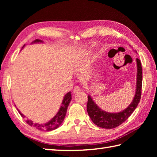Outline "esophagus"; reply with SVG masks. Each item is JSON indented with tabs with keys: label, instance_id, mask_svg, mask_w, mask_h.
Segmentation results:
<instances>
[{
	"label": "esophagus",
	"instance_id": "34e87169",
	"mask_svg": "<svg viewBox=\"0 0 157 157\" xmlns=\"http://www.w3.org/2000/svg\"><path fill=\"white\" fill-rule=\"evenodd\" d=\"M73 92L74 93H77L78 92H80L81 91V88L79 87V86H75L74 88H73Z\"/></svg>",
	"mask_w": 157,
	"mask_h": 157
}]
</instances>
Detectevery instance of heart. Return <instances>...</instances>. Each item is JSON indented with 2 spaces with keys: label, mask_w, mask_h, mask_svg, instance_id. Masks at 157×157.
I'll return each instance as SVG.
<instances>
[{
  "label": "heart",
  "mask_w": 157,
  "mask_h": 157,
  "mask_svg": "<svg viewBox=\"0 0 157 157\" xmlns=\"http://www.w3.org/2000/svg\"><path fill=\"white\" fill-rule=\"evenodd\" d=\"M91 57V51H85L82 52L79 55V59L82 62H86L90 60Z\"/></svg>",
  "instance_id": "b5f03b06"
}]
</instances>
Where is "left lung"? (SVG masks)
Returning a JSON list of instances; mask_svg holds the SVG:
<instances>
[{
  "label": "left lung",
  "instance_id": "obj_1",
  "mask_svg": "<svg viewBox=\"0 0 157 157\" xmlns=\"http://www.w3.org/2000/svg\"><path fill=\"white\" fill-rule=\"evenodd\" d=\"M136 52H137L135 51ZM137 65V75H136V86L135 95L130 105L123 111L118 113H109L102 110L96 104L90 95L88 96L87 111L92 122L100 128L105 129H113L117 128L125 121L134 110L137 107L140 101L142 83V69L140 59H136Z\"/></svg>",
  "mask_w": 157,
  "mask_h": 157
}]
</instances>
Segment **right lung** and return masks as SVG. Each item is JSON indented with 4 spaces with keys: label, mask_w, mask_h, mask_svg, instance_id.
I'll list each match as a JSON object with an SVG mask.
<instances>
[{
    "label": "right lung",
    "mask_w": 157,
    "mask_h": 157,
    "mask_svg": "<svg viewBox=\"0 0 157 157\" xmlns=\"http://www.w3.org/2000/svg\"><path fill=\"white\" fill-rule=\"evenodd\" d=\"M36 43H44V42L41 40L36 39L35 40L33 41L31 44H36ZM24 46H25V44L23 45V48L24 47ZM71 101V92H69L67 93V94L64 96V97H63L62 103H61V106H60L59 110L58 111L57 113H56V114L48 122H46L45 123H33L32 120H29V119L26 120V122H27L28 124H29L30 126H34V128H36V129H38L39 130H41V131L49 132V131H52V130L56 129L61 125L63 120H64L66 115L67 110L68 106ZM17 109L19 114L21 115L22 117L23 118L25 117V116L23 115L22 113L19 111V110L17 108Z\"/></svg>",
    "instance_id": "obj_1"
}]
</instances>
